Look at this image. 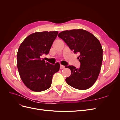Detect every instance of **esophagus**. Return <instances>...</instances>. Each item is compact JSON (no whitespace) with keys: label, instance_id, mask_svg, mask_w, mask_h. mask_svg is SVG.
Wrapping results in <instances>:
<instances>
[{"label":"esophagus","instance_id":"34e87169","mask_svg":"<svg viewBox=\"0 0 120 120\" xmlns=\"http://www.w3.org/2000/svg\"><path fill=\"white\" fill-rule=\"evenodd\" d=\"M65 68V66H63V65H60V69H63V68Z\"/></svg>","mask_w":120,"mask_h":120}]
</instances>
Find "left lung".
<instances>
[{"mask_svg":"<svg viewBox=\"0 0 120 120\" xmlns=\"http://www.w3.org/2000/svg\"><path fill=\"white\" fill-rule=\"evenodd\" d=\"M58 37L74 53L79 54L78 59L81 63L80 67H66L71 71V75L66 79V82L78 90L90 88L97 81L102 64L103 49L99 39L82 29L63 31Z\"/></svg>","mask_w":120,"mask_h":120,"instance_id":"1","label":"left lung"}]
</instances>
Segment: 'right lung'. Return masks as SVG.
Returning <instances> with one entry per match:
<instances>
[{"label": "right lung", "mask_w": 120, "mask_h": 120, "mask_svg": "<svg viewBox=\"0 0 120 120\" xmlns=\"http://www.w3.org/2000/svg\"><path fill=\"white\" fill-rule=\"evenodd\" d=\"M58 31L37 32L28 35L20 45L17 53V66L21 79L32 91L41 92L50 88L53 75L60 64L52 65L41 59L48 54Z\"/></svg>", "instance_id": "add662e5"}]
</instances>
